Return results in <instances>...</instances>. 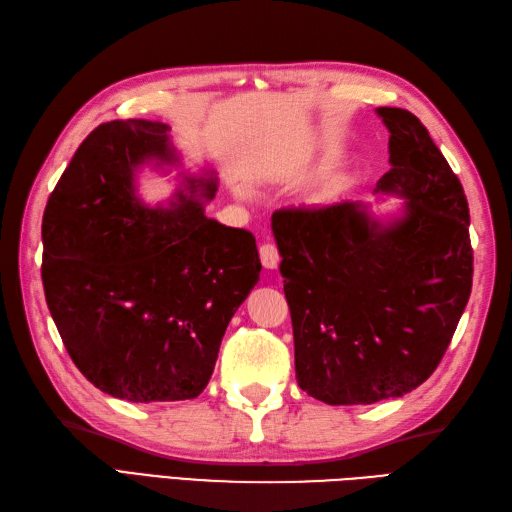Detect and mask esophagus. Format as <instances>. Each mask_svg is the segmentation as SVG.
Instances as JSON below:
<instances>
[{
	"label": "esophagus",
	"instance_id": "esophagus-1",
	"mask_svg": "<svg viewBox=\"0 0 512 512\" xmlns=\"http://www.w3.org/2000/svg\"><path fill=\"white\" fill-rule=\"evenodd\" d=\"M259 259H261V264H264V268H268V270L277 268L279 266V259H281L277 246L270 244V242L261 244L259 246Z\"/></svg>",
	"mask_w": 512,
	"mask_h": 512
}]
</instances>
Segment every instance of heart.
<instances>
[{
  "mask_svg": "<svg viewBox=\"0 0 512 512\" xmlns=\"http://www.w3.org/2000/svg\"><path fill=\"white\" fill-rule=\"evenodd\" d=\"M238 192H240V194H246V190H242V188H240V190H238Z\"/></svg>",
  "mask_w": 512,
  "mask_h": 512,
  "instance_id": "heart-1",
  "label": "heart"
}]
</instances>
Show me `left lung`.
I'll return each mask as SVG.
<instances>
[{
  "instance_id": "left-lung-1",
  "label": "left lung",
  "mask_w": 512,
  "mask_h": 512,
  "mask_svg": "<svg viewBox=\"0 0 512 512\" xmlns=\"http://www.w3.org/2000/svg\"><path fill=\"white\" fill-rule=\"evenodd\" d=\"M404 199L378 220L361 203L272 214L292 313L296 381L326 404L400 398L437 370L471 294L474 251L461 181L415 114L378 108Z\"/></svg>"
}]
</instances>
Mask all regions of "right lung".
<instances>
[{"instance_id":"add662e5","label":"right lung","mask_w":512,"mask_h":512,"mask_svg":"<svg viewBox=\"0 0 512 512\" xmlns=\"http://www.w3.org/2000/svg\"><path fill=\"white\" fill-rule=\"evenodd\" d=\"M168 129L127 119L90 131L43 214V287L64 348L129 402L199 396L261 270L251 231L205 216L214 177L186 175L168 207L136 196L140 166L179 164Z\"/></svg>"}]
</instances>
